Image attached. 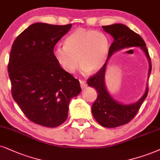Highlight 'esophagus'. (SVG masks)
I'll return each mask as SVG.
<instances>
[{"instance_id": "esophagus-1", "label": "esophagus", "mask_w": 160, "mask_h": 160, "mask_svg": "<svg viewBox=\"0 0 160 160\" xmlns=\"http://www.w3.org/2000/svg\"><path fill=\"white\" fill-rule=\"evenodd\" d=\"M80 83L82 88H86L87 87V83L85 80H80Z\"/></svg>"}]
</instances>
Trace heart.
<instances>
[{
    "label": "heart",
    "mask_w": 160,
    "mask_h": 160,
    "mask_svg": "<svg viewBox=\"0 0 160 160\" xmlns=\"http://www.w3.org/2000/svg\"><path fill=\"white\" fill-rule=\"evenodd\" d=\"M109 49V40L105 34L79 28L66 38L64 46L54 48V55L68 73H74L78 62L83 73H96L106 64Z\"/></svg>",
    "instance_id": "heart-1"
}]
</instances>
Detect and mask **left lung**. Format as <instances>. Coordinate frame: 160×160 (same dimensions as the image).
I'll list each match as a JSON object with an SVG mask.
<instances>
[{
  "mask_svg": "<svg viewBox=\"0 0 160 160\" xmlns=\"http://www.w3.org/2000/svg\"><path fill=\"white\" fill-rule=\"evenodd\" d=\"M102 29L114 38V42L110 46L108 59L103 67L87 80L90 87L94 88L98 94L97 100L92 106L93 117L97 122L106 128H116L130 122L137 114L141 105L146 98L148 87H146L145 94L137 102L132 104H122L111 96L105 84V73L108 58L117 51L125 48L138 46L145 52L149 62L148 78L151 72V62L146 44L140 35L121 23L103 26Z\"/></svg>",
  "mask_w": 160,
  "mask_h": 160,
  "instance_id": "left-lung-1",
  "label": "left lung"
}]
</instances>
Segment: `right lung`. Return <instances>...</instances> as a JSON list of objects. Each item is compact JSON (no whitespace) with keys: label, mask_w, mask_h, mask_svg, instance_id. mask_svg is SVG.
I'll return each instance as SVG.
<instances>
[{"label":"right lung","mask_w":160,"mask_h":160,"mask_svg":"<svg viewBox=\"0 0 160 160\" xmlns=\"http://www.w3.org/2000/svg\"><path fill=\"white\" fill-rule=\"evenodd\" d=\"M72 24L36 23L21 32L12 46L8 72L12 98L32 122L48 128L68 117L71 99L81 91L80 82L57 61L54 47Z\"/></svg>","instance_id":"1"}]
</instances>
